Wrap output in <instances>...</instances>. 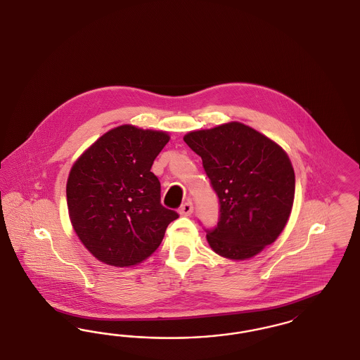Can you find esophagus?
<instances>
[{
  "label": "esophagus",
  "instance_id": "34e87169",
  "mask_svg": "<svg viewBox=\"0 0 360 360\" xmlns=\"http://www.w3.org/2000/svg\"><path fill=\"white\" fill-rule=\"evenodd\" d=\"M179 213L181 216H190L193 213V202L191 201H186L185 204L179 207Z\"/></svg>",
  "mask_w": 360,
  "mask_h": 360
}]
</instances>
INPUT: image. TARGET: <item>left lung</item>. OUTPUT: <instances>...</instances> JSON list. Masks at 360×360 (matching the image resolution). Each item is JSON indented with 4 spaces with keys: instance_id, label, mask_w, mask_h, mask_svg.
I'll return each mask as SVG.
<instances>
[{
    "instance_id": "obj_1",
    "label": "left lung",
    "mask_w": 360,
    "mask_h": 360,
    "mask_svg": "<svg viewBox=\"0 0 360 360\" xmlns=\"http://www.w3.org/2000/svg\"><path fill=\"white\" fill-rule=\"evenodd\" d=\"M184 140L201 156L219 198V223L205 229L209 245L228 259L255 257L289 220L295 190L289 156L241 122L194 131Z\"/></svg>"
}]
</instances>
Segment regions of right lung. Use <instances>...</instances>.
I'll return each instance as SVG.
<instances>
[{"label": "right lung", "instance_id": "add662e5", "mask_svg": "<svg viewBox=\"0 0 360 360\" xmlns=\"http://www.w3.org/2000/svg\"><path fill=\"white\" fill-rule=\"evenodd\" d=\"M170 140L166 132L121 125L100 137L74 163L68 206L75 233L106 264L128 267L160 245L179 214L162 205L151 172Z\"/></svg>", "mask_w": 360, "mask_h": 360}]
</instances>
